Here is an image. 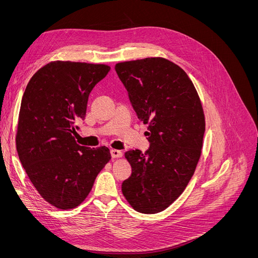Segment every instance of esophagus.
<instances>
[{
    "label": "esophagus",
    "instance_id": "esophagus-1",
    "mask_svg": "<svg viewBox=\"0 0 258 258\" xmlns=\"http://www.w3.org/2000/svg\"><path fill=\"white\" fill-rule=\"evenodd\" d=\"M111 155L113 158H120L122 156V152L119 151V150H115V148H113V150H111Z\"/></svg>",
    "mask_w": 258,
    "mask_h": 258
}]
</instances>
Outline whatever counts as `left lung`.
<instances>
[{
    "label": "left lung",
    "instance_id": "8db88e82",
    "mask_svg": "<svg viewBox=\"0 0 258 258\" xmlns=\"http://www.w3.org/2000/svg\"><path fill=\"white\" fill-rule=\"evenodd\" d=\"M150 148L124 153L132 168L121 191L138 212H161L179 197L196 170L206 130L198 92L182 68L154 57L116 63Z\"/></svg>",
    "mask_w": 258,
    "mask_h": 258
}]
</instances>
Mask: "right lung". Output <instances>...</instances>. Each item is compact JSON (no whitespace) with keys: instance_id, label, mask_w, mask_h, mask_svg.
<instances>
[{"instance_id":"1","label":"right lung","mask_w":258,"mask_h":258,"mask_svg":"<svg viewBox=\"0 0 258 258\" xmlns=\"http://www.w3.org/2000/svg\"><path fill=\"white\" fill-rule=\"evenodd\" d=\"M110 70L106 64L51 61L31 77L22 96L19 159L38 194L57 209L80 206L111 159L106 146L90 148L75 141L89 93Z\"/></svg>"}]
</instances>
